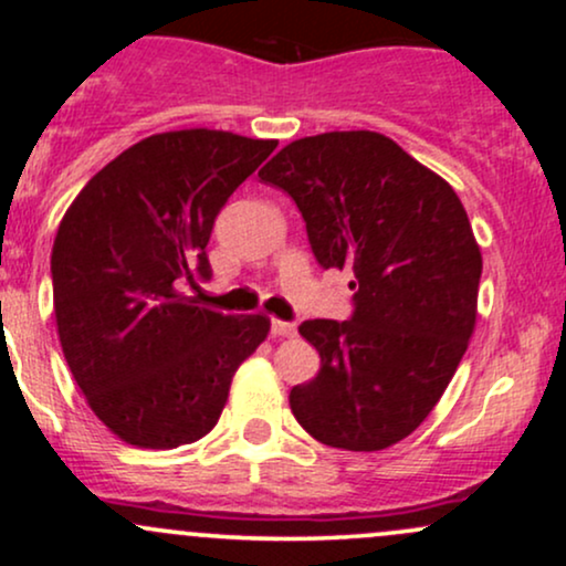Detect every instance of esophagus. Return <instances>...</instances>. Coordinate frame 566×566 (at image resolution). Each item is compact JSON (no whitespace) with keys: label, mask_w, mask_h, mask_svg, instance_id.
Returning <instances> with one entry per match:
<instances>
[{"label":"esophagus","mask_w":566,"mask_h":566,"mask_svg":"<svg viewBox=\"0 0 566 566\" xmlns=\"http://www.w3.org/2000/svg\"><path fill=\"white\" fill-rule=\"evenodd\" d=\"M271 333H274L276 337H292L297 333V327L292 322H282V319H274L271 322Z\"/></svg>","instance_id":"obj_1"}]
</instances>
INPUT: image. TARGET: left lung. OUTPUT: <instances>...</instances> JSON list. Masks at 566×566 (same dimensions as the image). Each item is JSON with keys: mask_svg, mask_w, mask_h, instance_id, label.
Listing matches in <instances>:
<instances>
[{"mask_svg": "<svg viewBox=\"0 0 566 566\" xmlns=\"http://www.w3.org/2000/svg\"><path fill=\"white\" fill-rule=\"evenodd\" d=\"M303 212L324 269H350L348 322L308 319L322 356L292 415L337 450H386L428 418L476 327L482 250L441 175L373 129L292 140L263 167Z\"/></svg>", "mask_w": 566, "mask_h": 566, "instance_id": "1", "label": "left lung"}]
</instances>
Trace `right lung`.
I'll return each instance as SVG.
<instances>
[{
  "label": "right lung",
  "mask_w": 566,
  "mask_h": 566,
  "mask_svg": "<svg viewBox=\"0 0 566 566\" xmlns=\"http://www.w3.org/2000/svg\"><path fill=\"white\" fill-rule=\"evenodd\" d=\"M276 140L226 129L143 138L76 193L53 244V305L71 375L103 426L143 450L212 431L237 369L269 337L263 314L226 316L184 282L210 276L220 207Z\"/></svg>",
  "instance_id": "right-lung-1"
}]
</instances>
